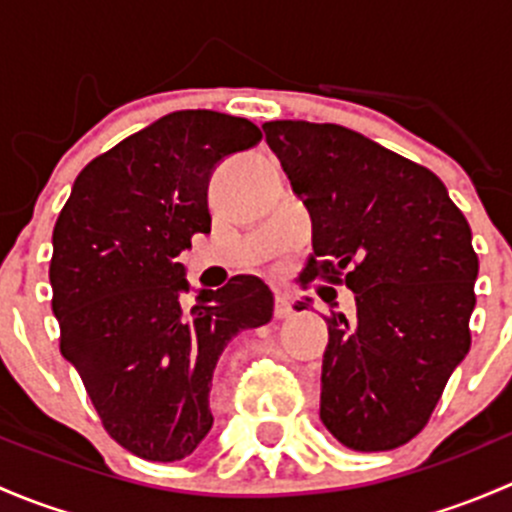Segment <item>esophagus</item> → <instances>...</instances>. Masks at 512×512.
<instances>
[{
  "mask_svg": "<svg viewBox=\"0 0 512 512\" xmlns=\"http://www.w3.org/2000/svg\"><path fill=\"white\" fill-rule=\"evenodd\" d=\"M275 317H277V319L292 317V304H289L285 294H280V292L275 294Z\"/></svg>",
  "mask_w": 512,
  "mask_h": 512,
  "instance_id": "1",
  "label": "esophagus"
}]
</instances>
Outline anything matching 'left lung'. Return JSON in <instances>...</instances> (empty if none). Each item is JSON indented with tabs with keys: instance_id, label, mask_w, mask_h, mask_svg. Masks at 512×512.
Returning <instances> with one entry per match:
<instances>
[{
	"instance_id": "left-lung-1",
	"label": "left lung",
	"mask_w": 512,
	"mask_h": 512,
	"mask_svg": "<svg viewBox=\"0 0 512 512\" xmlns=\"http://www.w3.org/2000/svg\"><path fill=\"white\" fill-rule=\"evenodd\" d=\"M262 131L312 215L302 282L356 294L354 319L327 317L319 418L352 451L404 446L471 349L478 255L468 220L438 175L361 133L309 121Z\"/></svg>"
}]
</instances>
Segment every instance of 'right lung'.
<instances>
[{
	"instance_id": "add662e5",
	"label": "right lung",
	"mask_w": 512,
	"mask_h": 512,
	"mask_svg": "<svg viewBox=\"0 0 512 512\" xmlns=\"http://www.w3.org/2000/svg\"><path fill=\"white\" fill-rule=\"evenodd\" d=\"M247 118L175 111L91 160L54 225L49 280L59 347L103 428L146 461L190 456L213 426L210 386L227 344L267 324L275 299L257 277L200 289L175 257L210 232L208 183L225 156L260 143Z\"/></svg>"
}]
</instances>
